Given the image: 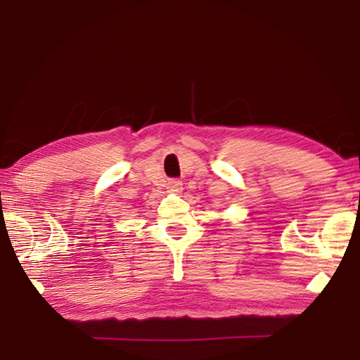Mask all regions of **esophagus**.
<instances>
[{
  "label": "esophagus",
  "mask_w": 360,
  "mask_h": 360,
  "mask_svg": "<svg viewBox=\"0 0 360 360\" xmlns=\"http://www.w3.org/2000/svg\"><path fill=\"white\" fill-rule=\"evenodd\" d=\"M167 188L173 193H179L182 191V182L178 181V179H169L168 184H167Z\"/></svg>",
  "instance_id": "esophagus-1"
}]
</instances>
